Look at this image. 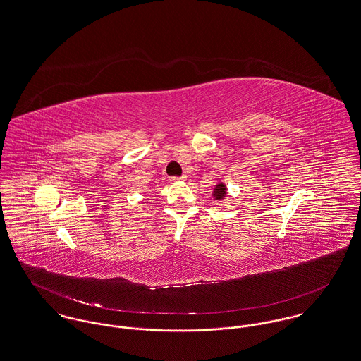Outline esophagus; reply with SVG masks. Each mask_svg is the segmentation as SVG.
I'll list each match as a JSON object with an SVG mask.
<instances>
[{
  "mask_svg": "<svg viewBox=\"0 0 361 361\" xmlns=\"http://www.w3.org/2000/svg\"><path fill=\"white\" fill-rule=\"evenodd\" d=\"M185 180V176H178V177H170V181H181Z\"/></svg>",
  "mask_w": 361,
  "mask_h": 361,
  "instance_id": "34e87169",
  "label": "esophagus"
}]
</instances>
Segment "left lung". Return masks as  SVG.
Masks as SVG:
<instances>
[{
    "mask_svg": "<svg viewBox=\"0 0 361 361\" xmlns=\"http://www.w3.org/2000/svg\"><path fill=\"white\" fill-rule=\"evenodd\" d=\"M214 197L216 199V200H221V199H224L225 197V195H226V187L224 185V184H218V185H215V188H214Z\"/></svg>",
    "mask_w": 361,
    "mask_h": 361,
    "instance_id": "left-lung-1",
    "label": "left lung"
}]
</instances>
